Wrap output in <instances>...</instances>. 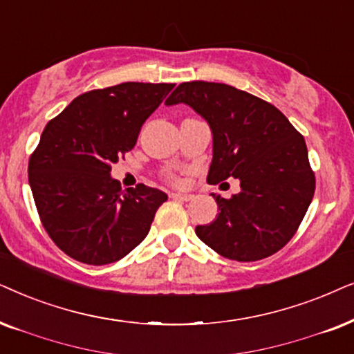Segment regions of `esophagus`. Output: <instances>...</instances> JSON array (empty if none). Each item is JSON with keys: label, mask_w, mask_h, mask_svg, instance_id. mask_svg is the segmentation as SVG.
Segmentation results:
<instances>
[{"label": "esophagus", "mask_w": 354, "mask_h": 354, "mask_svg": "<svg viewBox=\"0 0 354 354\" xmlns=\"http://www.w3.org/2000/svg\"><path fill=\"white\" fill-rule=\"evenodd\" d=\"M171 199H176V201H181V202H189V201L194 199V196L186 194V192H171Z\"/></svg>", "instance_id": "esophagus-1"}]
</instances>
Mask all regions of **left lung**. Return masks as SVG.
I'll list each match as a JSON object with an SVG mask.
<instances>
[{"label":"left lung","mask_w":354,"mask_h":354,"mask_svg":"<svg viewBox=\"0 0 354 354\" xmlns=\"http://www.w3.org/2000/svg\"><path fill=\"white\" fill-rule=\"evenodd\" d=\"M185 103L212 131L210 185L236 178L232 199L212 194L218 215L196 226L201 241L232 261L254 262L293 238L313 201L315 178L304 138L270 103L216 82H183L165 105Z\"/></svg>","instance_id":"8db88e82"}]
</instances>
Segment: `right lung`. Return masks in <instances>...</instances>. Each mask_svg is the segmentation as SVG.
Wrapping results in <instances>:
<instances>
[{"label": "right lung", "instance_id": "right-lung-1", "mask_svg": "<svg viewBox=\"0 0 354 354\" xmlns=\"http://www.w3.org/2000/svg\"><path fill=\"white\" fill-rule=\"evenodd\" d=\"M173 87L124 82L91 91L45 126L29 160V185L46 233L69 257L105 266L147 236L168 196L145 185L121 191L111 163L134 147Z\"/></svg>", "mask_w": 354, "mask_h": 354}]
</instances>
